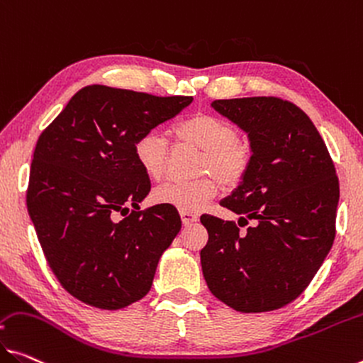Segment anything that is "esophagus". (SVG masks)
Segmentation results:
<instances>
[{
  "instance_id": "esophagus-1",
  "label": "esophagus",
  "mask_w": 363,
  "mask_h": 363,
  "mask_svg": "<svg viewBox=\"0 0 363 363\" xmlns=\"http://www.w3.org/2000/svg\"><path fill=\"white\" fill-rule=\"evenodd\" d=\"M180 216H182L183 224H185V225H189V224H193V222L198 220V214L196 213H189V211H182Z\"/></svg>"
}]
</instances>
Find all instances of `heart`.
I'll return each instance as SVG.
<instances>
[{
    "label": "heart",
    "instance_id": "heart-1",
    "mask_svg": "<svg viewBox=\"0 0 363 363\" xmlns=\"http://www.w3.org/2000/svg\"><path fill=\"white\" fill-rule=\"evenodd\" d=\"M178 144L201 149L198 162L199 177L191 182H167L154 189V201L180 211H199L217 194V181L235 186L243 180L252 162V149L243 138L237 136L232 123L211 113H196L172 126ZM169 139L159 131H147L135 143V159L144 175L159 180L165 172ZM216 177L214 179L212 175Z\"/></svg>",
    "mask_w": 363,
    "mask_h": 363
}]
</instances>
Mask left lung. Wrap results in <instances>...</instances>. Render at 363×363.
<instances>
[{"label": "left lung", "mask_w": 363, "mask_h": 363, "mask_svg": "<svg viewBox=\"0 0 363 363\" xmlns=\"http://www.w3.org/2000/svg\"><path fill=\"white\" fill-rule=\"evenodd\" d=\"M216 111L247 133L252 162L220 206L233 220L204 214L209 238L201 266L209 291L242 313H261L302 294L336 237L339 180L320 133L289 100H214Z\"/></svg>", "instance_id": "obj_1"}]
</instances>
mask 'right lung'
<instances>
[{
    "label": "right lung",
    "instance_id": "add662e5",
    "mask_svg": "<svg viewBox=\"0 0 363 363\" xmlns=\"http://www.w3.org/2000/svg\"><path fill=\"white\" fill-rule=\"evenodd\" d=\"M191 102L87 86L38 138L27 211L53 274L81 302L120 310L150 291L182 219L165 204L139 211L150 180L136 162L135 143Z\"/></svg>",
    "mask_w": 363,
    "mask_h": 363
}]
</instances>
